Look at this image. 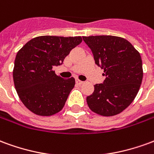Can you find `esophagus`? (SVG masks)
<instances>
[{
  "label": "esophagus",
  "mask_w": 154,
  "mask_h": 154,
  "mask_svg": "<svg viewBox=\"0 0 154 154\" xmlns=\"http://www.w3.org/2000/svg\"><path fill=\"white\" fill-rule=\"evenodd\" d=\"M76 82H77V84H78V85H82V84L83 83V82H82V81L78 80V79H77V80H76Z\"/></svg>",
  "instance_id": "esophagus-1"
}]
</instances>
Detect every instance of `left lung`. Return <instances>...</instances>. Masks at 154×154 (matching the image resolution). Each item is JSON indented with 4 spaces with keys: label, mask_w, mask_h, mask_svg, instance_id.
Wrapping results in <instances>:
<instances>
[{
    "label": "left lung",
    "mask_w": 154,
    "mask_h": 154,
    "mask_svg": "<svg viewBox=\"0 0 154 154\" xmlns=\"http://www.w3.org/2000/svg\"><path fill=\"white\" fill-rule=\"evenodd\" d=\"M106 79L87 97L91 110L103 116L122 112L132 103L143 79L141 56L125 38L112 35L82 37Z\"/></svg>",
    "instance_id": "8db88e82"
}]
</instances>
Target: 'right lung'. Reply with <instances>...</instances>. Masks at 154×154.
<instances>
[{
	"instance_id": "obj_1",
	"label": "right lung",
	"mask_w": 154,
	"mask_h": 154,
	"mask_svg": "<svg viewBox=\"0 0 154 154\" xmlns=\"http://www.w3.org/2000/svg\"><path fill=\"white\" fill-rule=\"evenodd\" d=\"M82 41L81 36H39L29 41L17 53L13 70L15 90L33 113L49 116L63 108L75 79L58 77L53 67L62 65Z\"/></svg>"
}]
</instances>
